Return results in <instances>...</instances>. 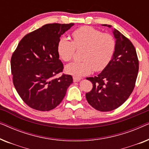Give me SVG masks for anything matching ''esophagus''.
Here are the masks:
<instances>
[{
    "instance_id": "1",
    "label": "esophagus",
    "mask_w": 149,
    "mask_h": 149,
    "mask_svg": "<svg viewBox=\"0 0 149 149\" xmlns=\"http://www.w3.org/2000/svg\"><path fill=\"white\" fill-rule=\"evenodd\" d=\"M80 80H81V78H79V77H73V81H74V82H78V81H79Z\"/></svg>"
}]
</instances>
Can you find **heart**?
<instances>
[{"label":"heart","mask_w":149,"mask_h":149,"mask_svg":"<svg viewBox=\"0 0 149 149\" xmlns=\"http://www.w3.org/2000/svg\"><path fill=\"white\" fill-rule=\"evenodd\" d=\"M72 41L62 37L58 43V53L64 62L72 58L75 50L83 49V62L67 64L65 71L75 77L89 74L91 70L98 72L107 66L115 49V41L109 34H102L90 26H83L72 33Z\"/></svg>","instance_id":"b5f03b06"}]
</instances>
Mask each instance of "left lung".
<instances>
[{
    "mask_svg": "<svg viewBox=\"0 0 149 149\" xmlns=\"http://www.w3.org/2000/svg\"><path fill=\"white\" fill-rule=\"evenodd\" d=\"M113 32L116 40L111 60L97 76L87 78L93 84L91 91L86 93L87 100L102 112L117 109L127 100L135 87L139 69L137 54L132 42L115 28Z\"/></svg>",
    "mask_w": 149,
    "mask_h": 149,
    "instance_id": "1",
    "label": "left lung"
}]
</instances>
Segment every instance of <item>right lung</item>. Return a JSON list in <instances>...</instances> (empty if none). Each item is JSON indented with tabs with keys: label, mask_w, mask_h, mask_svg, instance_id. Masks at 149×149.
Returning a JSON list of instances; mask_svg holds the SVG:
<instances>
[{
	"label": "right lung",
	"mask_w": 149,
	"mask_h": 149,
	"mask_svg": "<svg viewBox=\"0 0 149 149\" xmlns=\"http://www.w3.org/2000/svg\"><path fill=\"white\" fill-rule=\"evenodd\" d=\"M74 24H48L26 34L11 59L13 82L18 94L32 109L48 111L62 101L73 82L71 75L55 76L62 72L58 43L60 36Z\"/></svg>",
	"instance_id": "1"
}]
</instances>
